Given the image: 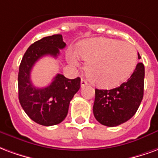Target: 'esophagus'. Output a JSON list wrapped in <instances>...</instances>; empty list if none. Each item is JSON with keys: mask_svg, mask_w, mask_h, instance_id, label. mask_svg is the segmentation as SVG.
I'll return each instance as SVG.
<instances>
[{"mask_svg": "<svg viewBox=\"0 0 158 158\" xmlns=\"http://www.w3.org/2000/svg\"><path fill=\"white\" fill-rule=\"evenodd\" d=\"M87 81L85 79H81V87H84L85 86H87Z\"/></svg>", "mask_w": 158, "mask_h": 158, "instance_id": "1", "label": "esophagus"}]
</instances>
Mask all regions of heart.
I'll return each instance as SVG.
<instances>
[{
	"instance_id": "b5f03b06",
	"label": "heart",
	"mask_w": 158,
	"mask_h": 158,
	"mask_svg": "<svg viewBox=\"0 0 158 158\" xmlns=\"http://www.w3.org/2000/svg\"><path fill=\"white\" fill-rule=\"evenodd\" d=\"M81 58L87 60V75L93 83L104 88L118 86L126 80L136 65V50L130 44L110 39H91L77 48ZM68 61L77 65V56L71 53Z\"/></svg>"
}]
</instances>
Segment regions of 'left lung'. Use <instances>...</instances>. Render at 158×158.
<instances>
[{"label":"left lung","mask_w":158,"mask_h":158,"mask_svg":"<svg viewBox=\"0 0 158 158\" xmlns=\"http://www.w3.org/2000/svg\"><path fill=\"white\" fill-rule=\"evenodd\" d=\"M138 58L140 56L138 54ZM145 67L140 62L127 81L110 90L95 89L93 114L109 127L117 126L135 115L143 98Z\"/></svg>","instance_id":"1"}]
</instances>
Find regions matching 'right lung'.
Returning <instances> with one entry per match:
<instances>
[{"label": "right lung", "instance_id": "add662e5", "mask_svg": "<svg viewBox=\"0 0 158 158\" xmlns=\"http://www.w3.org/2000/svg\"><path fill=\"white\" fill-rule=\"evenodd\" d=\"M65 43L61 34H55L31 44L22 59L18 72V98L27 116L44 126L58 125L66 117L69 104L80 89L81 79H68L57 74L49 86L35 87L30 80L32 68L40 58L50 55L56 58Z\"/></svg>", "mask_w": 158, "mask_h": 158}]
</instances>
